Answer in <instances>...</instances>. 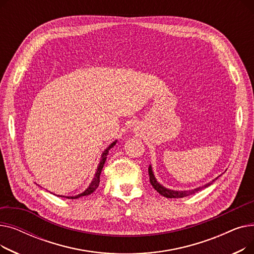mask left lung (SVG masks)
<instances>
[{"label":"left lung","instance_id":"8db88e82","mask_svg":"<svg viewBox=\"0 0 254 254\" xmlns=\"http://www.w3.org/2000/svg\"><path fill=\"white\" fill-rule=\"evenodd\" d=\"M148 174H149L150 183H151V185L153 186V189H154L159 194H162V195H164L165 197H168V198H178V197H184V196H188V195L193 194V193L199 191V190H203V189L208 188L209 185L212 184V182H214V181H215L216 179H218V177H219V176L216 177L212 182H209L208 184H205L204 186H199V188H197V189H194V190H181V191H180V190H168V189L165 188V186H163L162 184H159V183L156 181V179H155V177H154V175H153V172H152L151 166H149V168H148Z\"/></svg>","mask_w":254,"mask_h":254}]
</instances>
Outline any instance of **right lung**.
<instances>
[{"mask_svg":"<svg viewBox=\"0 0 254 254\" xmlns=\"http://www.w3.org/2000/svg\"><path fill=\"white\" fill-rule=\"evenodd\" d=\"M115 144H116V141H115V142H113L112 144H110L109 147L107 148V149L103 152L102 157H101V162H100V164H99V166H98V169H97V172H96L95 178L92 179V181H91V183L89 184L88 188H87V189H86L82 193L77 194V195H74V196H64V195H58V196H62V197H66V198H72V199H74V198H78V197H80V196L88 195V194H90V193H92L93 191H95V190L99 188V184H100V175H101V172H102V170H103L104 164H105V162H106L107 155H108L109 150L113 147V146H114Z\"/></svg>","mask_w":254,"mask_h":254,"instance_id":"1","label":"right lung"}]
</instances>
